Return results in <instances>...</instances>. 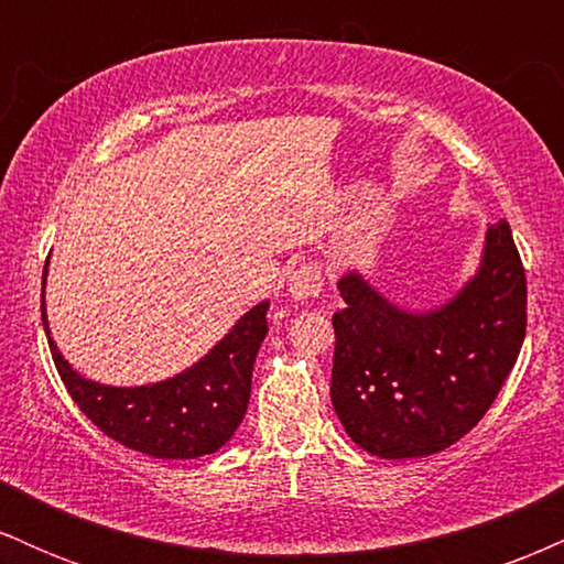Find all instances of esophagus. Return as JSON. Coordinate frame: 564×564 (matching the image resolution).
Instances as JSON below:
<instances>
[{
	"instance_id": "obj_1",
	"label": "esophagus",
	"mask_w": 564,
	"mask_h": 564,
	"mask_svg": "<svg viewBox=\"0 0 564 564\" xmlns=\"http://www.w3.org/2000/svg\"><path fill=\"white\" fill-rule=\"evenodd\" d=\"M323 289V270L318 264H304V268L294 270L289 278V296L296 302H304V300H313V296H318Z\"/></svg>"
}]
</instances>
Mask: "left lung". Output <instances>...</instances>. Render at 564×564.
Instances as JSON below:
<instances>
[{
  "instance_id": "1",
  "label": "left lung",
  "mask_w": 564,
  "mask_h": 564,
  "mask_svg": "<svg viewBox=\"0 0 564 564\" xmlns=\"http://www.w3.org/2000/svg\"><path fill=\"white\" fill-rule=\"evenodd\" d=\"M339 291L332 403L352 443L379 458H419L477 426L528 326L525 268L507 219L490 225L480 270L443 307L408 313L358 273Z\"/></svg>"
}]
</instances>
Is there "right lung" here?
<instances>
[{
    "instance_id": "obj_1",
    "label": "right lung",
    "mask_w": 564,
    "mask_h": 564,
    "mask_svg": "<svg viewBox=\"0 0 564 564\" xmlns=\"http://www.w3.org/2000/svg\"><path fill=\"white\" fill-rule=\"evenodd\" d=\"M55 368L74 403L97 430L153 458H198L223 448L241 424L251 394V371L268 334L270 302L257 304L206 358L177 377L145 387H106L79 377L57 352L44 315Z\"/></svg>"
}]
</instances>
